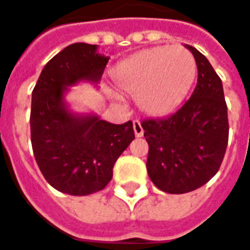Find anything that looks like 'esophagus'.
<instances>
[{
  "instance_id": "34e87169",
  "label": "esophagus",
  "mask_w": 250,
  "mask_h": 250,
  "mask_svg": "<svg viewBox=\"0 0 250 250\" xmlns=\"http://www.w3.org/2000/svg\"><path fill=\"white\" fill-rule=\"evenodd\" d=\"M133 132H135V136H138V138H141V136H144V128H142V124L136 119V121H133Z\"/></svg>"
}]
</instances>
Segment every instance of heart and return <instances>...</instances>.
<instances>
[{"instance_id":"heart-1","label":"heart","mask_w":250,"mask_h":250,"mask_svg":"<svg viewBox=\"0 0 250 250\" xmlns=\"http://www.w3.org/2000/svg\"><path fill=\"white\" fill-rule=\"evenodd\" d=\"M197 74L194 56L180 44L156 46L138 52L119 64L115 79L138 105L152 117L174 111L188 94Z\"/></svg>"}]
</instances>
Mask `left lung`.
Wrapping results in <instances>:
<instances>
[{
	"label": "left lung",
	"mask_w": 250,
	"mask_h": 250,
	"mask_svg": "<svg viewBox=\"0 0 250 250\" xmlns=\"http://www.w3.org/2000/svg\"><path fill=\"white\" fill-rule=\"evenodd\" d=\"M198 70L191 97L166 118L142 122L149 145L146 168L159 190L184 194L218 171L228 145V109L222 82L203 53L186 44Z\"/></svg>",
	"instance_id": "left-lung-1"
}]
</instances>
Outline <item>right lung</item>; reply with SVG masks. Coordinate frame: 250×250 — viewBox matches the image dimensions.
Instances as JSON below:
<instances>
[{
    "label": "right lung",
    "instance_id": "right-lung-1",
    "mask_svg": "<svg viewBox=\"0 0 250 250\" xmlns=\"http://www.w3.org/2000/svg\"><path fill=\"white\" fill-rule=\"evenodd\" d=\"M109 57L97 44L73 43L50 59L32 91L31 141L46 181L57 191L88 195L112 179V167L135 139L131 121L111 124L67 103L70 87L97 85Z\"/></svg>",
    "mask_w": 250,
    "mask_h": 250
}]
</instances>
